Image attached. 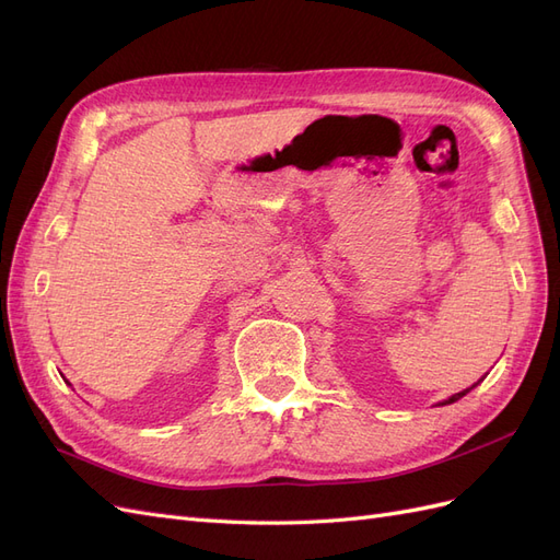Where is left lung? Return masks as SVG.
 <instances>
[{
    "label": "left lung",
    "instance_id": "obj_1",
    "mask_svg": "<svg viewBox=\"0 0 560 560\" xmlns=\"http://www.w3.org/2000/svg\"><path fill=\"white\" fill-rule=\"evenodd\" d=\"M471 387H477V383H474V385H471ZM471 387H467V389H463V393H457V395H453V397H448V399H444V401H442V406H444V404H453V401H457V399H460V397H465V395H467V393H469V389H471Z\"/></svg>",
    "mask_w": 560,
    "mask_h": 560
}]
</instances>
